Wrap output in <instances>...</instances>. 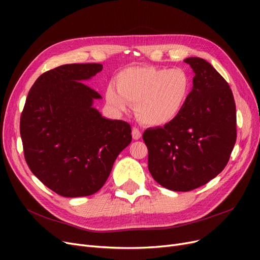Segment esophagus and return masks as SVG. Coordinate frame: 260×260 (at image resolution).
Returning a JSON list of instances; mask_svg holds the SVG:
<instances>
[{
  "label": "esophagus",
  "mask_w": 260,
  "mask_h": 260,
  "mask_svg": "<svg viewBox=\"0 0 260 260\" xmlns=\"http://www.w3.org/2000/svg\"><path fill=\"white\" fill-rule=\"evenodd\" d=\"M141 137H142V133H141V131L136 127L133 128L132 129V138L135 140H139Z\"/></svg>",
  "instance_id": "esophagus-1"
}]
</instances>
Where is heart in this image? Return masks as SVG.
Segmentation results:
<instances>
[{
	"label": "heart",
	"mask_w": 260,
	"mask_h": 260,
	"mask_svg": "<svg viewBox=\"0 0 260 260\" xmlns=\"http://www.w3.org/2000/svg\"><path fill=\"white\" fill-rule=\"evenodd\" d=\"M116 88L108 86L106 99L116 111L135 104L138 119L147 125L169 123L182 111L191 92L190 77L181 68L138 66L116 76Z\"/></svg>",
	"instance_id": "heart-1"
}]
</instances>
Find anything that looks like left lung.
Here are the masks:
<instances>
[{"instance_id":"8db88e82","label":"left lung","mask_w":260,"mask_h":260,"mask_svg":"<svg viewBox=\"0 0 260 260\" xmlns=\"http://www.w3.org/2000/svg\"><path fill=\"white\" fill-rule=\"evenodd\" d=\"M184 61L195 76L182 111L164 127L143 133L152 177L178 192L194 190L218 176L237 141V109L229 84L205 59Z\"/></svg>"}]
</instances>
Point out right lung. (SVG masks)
<instances>
[{"label":"right lung","instance_id":"add662e5","mask_svg":"<svg viewBox=\"0 0 260 260\" xmlns=\"http://www.w3.org/2000/svg\"><path fill=\"white\" fill-rule=\"evenodd\" d=\"M101 64H67L38 78L20 117L23 155L31 172L64 198L96 193L131 140V127L93 107L100 94L83 81Z\"/></svg>","mask_w":260,"mask_h":260}]
</instances>
